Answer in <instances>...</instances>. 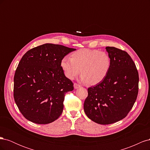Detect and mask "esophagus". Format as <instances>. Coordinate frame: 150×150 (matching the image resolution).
Here are the masks:
<instances>
[{
	"mask_svg": "<svg viewBox=\"0 0 150 150\" xmlns=\"http://www.w3.org/2000/svg\"><path fill=\"white\" fill-rule=\"evenodd\" d=\"M80 87H81V86H80L79 84H78V83H75L74 84V89H78V88H80Z\"/></svg>",
	"mask_w": 150,
	"mask_h": 150,
	"instance_id": "esophagus-1",
	"label": "esophagus"
}]
</instances>
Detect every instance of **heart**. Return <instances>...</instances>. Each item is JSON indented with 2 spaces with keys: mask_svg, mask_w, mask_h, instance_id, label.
<instances>
[{
  "mask_svg": "<svg viewBox=\"0 0 150 150\" xmlns=\"http://www.w3.org/2000/svg\"><path fill=\"white\" fill-rule=\"evenodd\" d=\"M61 66L68 79H74L81 72V80L94 85L106 78L111 67V59L106 51L82 49L72 53L71 57H63Z\"/></svg>",
  "mask_w": 150,
  "mask_h": 150,
  "instance_id": "heart-1",
  "label": "heart"
}]
</instances>
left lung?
<instances>
[{
    "label": "left lung",
    "instance_id": "1",
    "mask_svg": "<svg viewBox=\"0 0 150 150\" xmlns=\"http://www.w3.org/2000/svg\"><path fill=\"white\" fill-rule=\"evenodd\" d=\"M111 67L106 78L88 89L84 110L89 119L110 125L128 115L137 100L139 75L134 61L126 51L106 47Z\"/></svg>",
    "mask_w": 150,
    "mask_h": 150
}]
</instances>
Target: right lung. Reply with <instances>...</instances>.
<instances>
[{
  "instance_id": "right-lung-1",
  "label": "right lung",
  "mask_w": 150,
  "mask_h": 150,
  "mask_svg": "<svg viewBox=\"0 0 150 150\" xmlns=\"http://www.w3.org/2000/svg\"><path fill=\"white\" fill-rule=\"evenodd\" d=\"M75 50L45 44L30 49L22 56L13 78V98L25 118L45 125L61 116L65 94L74 89L61 62Z\"/></svg>"
}]
</instances>
